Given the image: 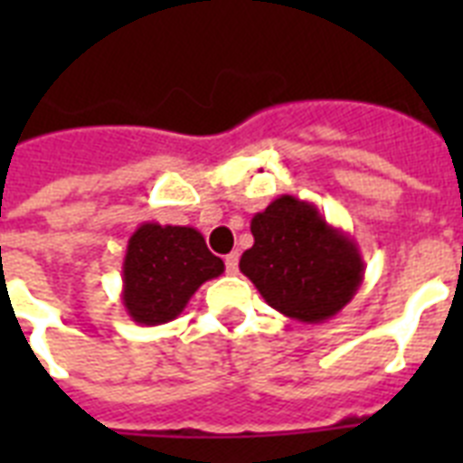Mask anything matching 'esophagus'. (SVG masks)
<instances>
[{
  "mask_svg": "<svg viewBox=\"0 0 463 463\" xmlns=\"http://www.w3.org/2000/svg\"><path fill=\"white\" fill-rule=\"evenodd\" d=\"M238 261H240L238 252L228 254V257H225V271H228V274H238Z\"/></svg>",
  "mask_w": 463,
  "mask_h": 463,
  "instance_id": "1",
  "label": "esophagus"
}]
</instances>
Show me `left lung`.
Here are the masks:
<instances>
[{
  "label": "left lung",
  "mask_w": 463,
  "mask_h": 463,
  "mask_svg": "<svg viewBox=\"0 0 463 463\" xmlns=\"http://www.w3.org/2000/svg\"><path fill=\"white\" fill-rule=\"evenodd\" d=\"M250 231L254 245L240 257V271L281 315L326 322L358 293L365 276L358 245L315 203L281 194L254 213Z\"/></svg>",
  "instance_id": "1"
}]
</instances>
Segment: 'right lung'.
<instances>
[{
	"label": "right lung",
	"mask_w": 463,
	"mask_h": 463,
	"mask_svg": "<svg viewBox=\"0 0 463 463\" xmlns=\"http://www.w3.org/2000/svg\"><path fill=\"white\" fill-rule=\"evenodd\" d=\"M223 260L189 225L141 223L122 264V305L141 326L173 322L199 286L223 274Z\"/></svg>",
	"instance_id": "right-lung-1"
}]
</instances>
